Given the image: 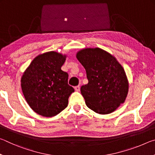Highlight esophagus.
Wrapping results in <instances>:
<instances>
[{"mask_svg": "<svg viewBox=\"0 0 155 155\" xmlns=\"http://www.w3.org/2000/svg\"><path fill=\"white\" fill-rule=\"evenodd\" d=\"M74 90L77 91H80V86L79 85L76 86V87H74Z\"/></svg>", "mask_w": 155, "mask_h": 155, "instance_id": "esophagus-1", "label": "esophagus"}]
</instances>
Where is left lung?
Instances as JSON below:
<instances>
[{
  "label": "left lung",
  "mask_w": 155,
  "mask_h": 155,
  "mask_svg": "<svg viewBox=\"0 0 155 155\" xmlns=\"http://www.w3.org/2000/svg\"><path fill=\"white\" fill-rule=\"evenodd\" d=\"M77 59L85 68L88 83L81 92L86 105L99 114H109L124 103L129 83L122 65L114 56L100 48L78 51Z\"/></svg>",
  "instance_id": "obj_1"
}]
</instances>
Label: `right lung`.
<instances>
[{
  "label": "right lung",
  "mask_w": 155,
  "mask_h": 155,
  "mask_svg": "<svg viewBox=\"0 0 155 155\" xmlns=\"http://www.w3.org/2000/svg\"><path fill=\"white\" fill-rule=\"evenodd\" d=\"M66 54L55 51L40 54L25 70L21 78L25 98L36 114L53 117L66 108L74 88L68 84V74L61 70Z\"/></svg>",
  "instance_id": "add662e5"
}]
</instances>
